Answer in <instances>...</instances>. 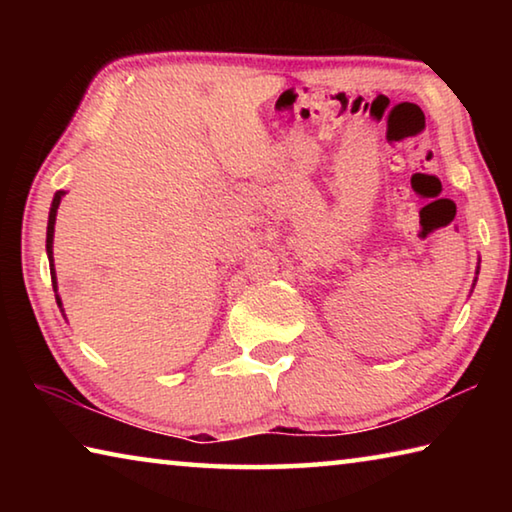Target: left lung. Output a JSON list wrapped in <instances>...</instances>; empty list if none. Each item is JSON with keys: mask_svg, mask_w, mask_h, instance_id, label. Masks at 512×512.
Segmentation results:
<instances>
[{"mask_svg": "<svg viewBox=\"0 0 512 512\" xmlns=\"http://www.w3.org/2000/svg\"><path fill=\"white\" fill-rule=\"evenodd\" d=\"M476 273H479V271H476Z\"/></svg>", "mask_w": 512, "mask_h": 512, "instance_id": "left-lung-1", "label": "left lung"}]
</instances>
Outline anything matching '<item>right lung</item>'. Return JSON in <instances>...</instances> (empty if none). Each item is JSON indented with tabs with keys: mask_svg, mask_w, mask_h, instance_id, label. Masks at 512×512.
Returning <instances> with one entry per match:
<instances>
[{
	"mask_svg": "<svg viewBox=\"0 0 512 512\" xmlns=\"http://www.w3.org/2000/svg\"><path fill=\"white\" fill-rule=\"evenodd\" d=\"M65 196V192H56L54 201H51V210H49V223H47V257H49V271H51V284H54V291L58 287L56 282V268H54V225H56V212H58V205H60V198ZM58 307H63V302L56 296Z\"/></svg>",
	"mask_w": 512,
	"mask_h": 512,
	"instance_id": "right-lung-1",
	"label": "right lung"
}]
</instances>
